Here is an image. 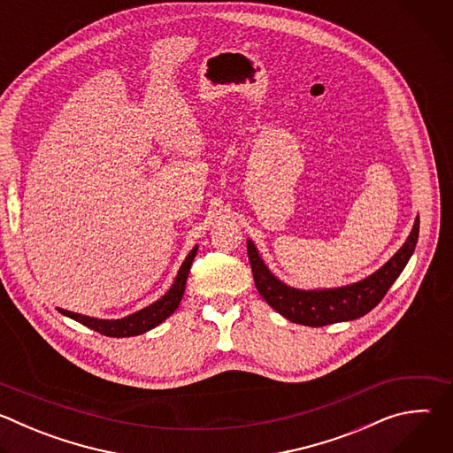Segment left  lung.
<instances>
[{"label":"left lung","mask_w":453,"mask_h":453,"mask_svg":"<svg viewBox=\"0 0 453 453\" xmlns=\"http://www.w3.org/2000/svg\"><path fill=\"white\" fill-rule=\"evenodd\" d=\"M418 234L419 217L416 219L409 238L389 262L357 283L335 288L303 290L283 283L265 265L260 250L256 249L250 238L247 240V254L260 296L290 322L317 328L334 325V322L353 320L371 311L409 264L418 243Z\"/></svg>","instance_id":"obj_1"}]
</instances>
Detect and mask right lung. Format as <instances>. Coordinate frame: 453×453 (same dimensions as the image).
Instances as JSON below:
<instances>
[{"instance_id": "right-lung-1", "label": "right lung", "mask_w": 453, "mask_h": 453, "mask_svg": "<svg viewBox=\"0 0 453 453\" xmlns=\"http://www.w3.org/2000/svg\"><path fill=\"white\" fill-rule=\"evenodd\" d=\"M197 250H199V245H196L188 252L186 260L182 262L172 287L168 288V292L165 296H161L156 303H152L131 315L121 317V319H96V317L75 313V311L64 310V308H57V310L62 315H66V317L81 322V325H84L105 337L119 339V337H134V335L147 334L149 330L159 326L163 320H166L179 308V303L184 296L186 280H188V274H189V269L193 264V257H196Z\"/></svg>"}]
</instances>
